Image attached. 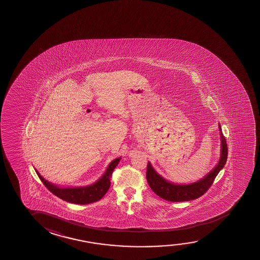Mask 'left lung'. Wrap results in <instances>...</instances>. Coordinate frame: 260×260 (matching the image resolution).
I'll use <instances>...</instances> for the list:
<instances>
[{
	"label": "left lung",
	"mask_w": 260,
	"mask_h": 260,
	"mask_svg": "<svg viewBox=\"0 0 260 260\" xmlns=\"http://www.w3.org/2000/svg\"><path fill=\"white\" fill-rule=\"evenodd\" d=\"M219 130L221 135V158L216 167L210 172L209 174L206 175L204 178L193 184L176 185L173 183L167 181L165 178L159 176L151 167V163L148 162L146 178L151 190L157 196H159V198L171 202L190 201V200H194L200 198L205 194L206 191L209 189L210 186L213 185L214 178H216L218 173L224 167L227 160V156H228V147L226 144V139L221 133L220 124H219Z\"/></svg>",
	"instance_id": "8db88e82"
}]
</instances>
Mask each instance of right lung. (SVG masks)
<instances>
[{
	"label": "right lung",
	"mask_w": 260,
	"mask_h": 260,
	"mask_svg": "<svg viewBox=\"0 0 260 260\" xmlns=\"http://www.w3.org/2000/svg\"><path fill=\"white\" fill-rule=\"evenodd\" d=\"M121 158H116L109 164L104 175L101 177L97 182L90 186H82V187H60L54 184L47 181L42 176H40L38 171H36L43 184L47 186V189L53 193L57 198L73 204L78 205H87L93 202L101 200L108 192L110 186V177L116 165L119 162Z\"/></svg>",
	"instance_id": "add662e5"
}]
</instances>
